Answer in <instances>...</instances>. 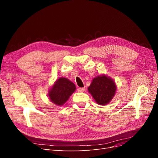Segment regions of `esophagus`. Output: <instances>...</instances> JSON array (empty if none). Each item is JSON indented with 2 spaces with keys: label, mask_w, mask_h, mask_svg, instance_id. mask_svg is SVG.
Returning <instances> with one entry per match:
<instances>
[{
  "label": "esophagus",
  "mask_w": 158,
  "mask_h": 158,
  "mask_svg": "<svg viewBox=\"0 0 158 158\" xmlns=\"http://www.w3.org/2000/svg\"><path fill=\"white\" fill-rule=\"evenodd\" d=\"M84 90H85L84 88H78V92H84Z\"/></svg>",
  "instance_id": "esophagus-1"
}]
</instances>
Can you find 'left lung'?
<instances>
[{"instance_id": "1", "label": "left lung", "mask_w": 158, "mask_h": 158, "mask_svg": "<svg viewBox=\"0 0 158 158\" xmlns=\"http://www.w3.org/2000/svg\"><path fill=\"white\" fill-rule=\"evenodd\" d=\"M116 89V84L113 79L105 74L94 78L88 88L95 101L101 106L107 105L111 101Z\"/></svg>"}]
</instances>
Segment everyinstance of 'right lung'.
<instances>
[{
  "mask_svg": "<svg viewBox=\"0 0 158 158\" xmlns=\"http://www.w3.org/2000/svg\"><path fill=\"white\" fill-rule=\"evenodd\" d=\"M76 90V85L68 78L61 77L56 80L49 89L48 96L51 101L58 106H63Z\"/></svg>",
  "mask_w": 158,
  "mask_h": 158,
  "instance_id": "right-lung-1",
  "label": "right lung"
}]
</instances>
